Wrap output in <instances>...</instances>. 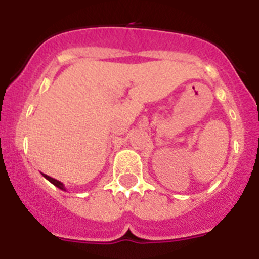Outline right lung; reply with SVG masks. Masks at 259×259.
<instances>
[{
	"instance_id": "right-lung-1",
	"label": "right lung",
	"mask_w": 259,
	"mask_h": 259,
	"mask_svg": "<svg viewBox=\"0 0 259 259\" xmlns=\"http://www.w3.org/2000/svg\"><path fill=\"white\" fill-rule=\"evenodd\" d=\"M42 176H44V178H45V179H47V180H49V182L52 183V184L56 185L57 188L62 189V191H66L65 185H63V183H61V182H59V180H57V179H53V178H50V176L45 175V174H42Z\"/></svg>"
}]
</instances>
